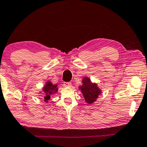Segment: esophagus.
Masks as SVG:
<instances>
[{
	"label": "esophagus",
	"mask_w": 147,
	"mask_h": 147,
	"mask_svg": "<svg viewBox=\"0 0 147 147\" xmlns=\"http://www.w3.org/2000/svg\"><path fill=\"white\" fill-rule=\"evenodd\" d=\"M71 82H65L64 83H63V86H64L65 87H70L71 86Z\"/></svg>",
	"instance_id": "obj_1"
}]
</instances>
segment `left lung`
<instances>
[{"instance_id":"left-lung-1","label":"left lung","mask_w":147,"mask_h":147,"mask_svg":"<svg viewBox=\"0 0 147 147\" xmlns=\"http://www.w3.org/2000/svg\"><path fill=\"white\" fill-rule=\"evenodd\" d=\"M83 85L80 87L85 101L88 104H91L96 101L98 95L101 93V90L98 88L96 84H93L88 78H84L82 82Z\"/></svg>"}]
</instances>
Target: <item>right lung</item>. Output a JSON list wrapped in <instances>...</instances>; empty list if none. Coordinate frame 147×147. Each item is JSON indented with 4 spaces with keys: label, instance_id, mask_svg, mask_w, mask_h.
<instances>
[{
    "label": "right lung",
    "instance_id": "add662e5",
    "mask_svg": "<svg viewBox=\"0 0 147 147\" xmlns=\"http://www.w3.org/2000/svg\"><path fill=\"white\" fill-rule=\"evenodd\" d=\"M57 91V85H53L52 83L50 82H47L43 88V92L45 93V96L44 98L45 101H47L50 99V96L51 94L55 93V92Z\"/></svg>",
    "mask_w": 147,
    "mask_h": 147
}]
</instances>
